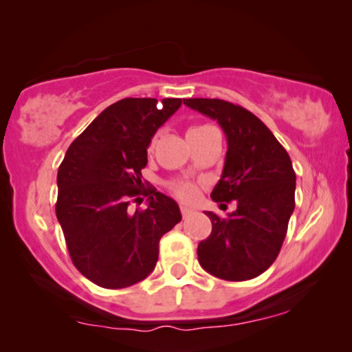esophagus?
<instances>
[{
	"instance_id": "obj_1",
	"label": "esophagus",
	"mask_w": 352,
	"mask_h": 352,
	"mask_svg": "<svg viewBox=\"0 0 352 352\" xmlns=\"http://www.w3.org/2000/svg\"><path fill=\"white\" fill-rule=\"evenodd\" d=\"M180 210H182L183 219H186V217H190L192 214V209H190V207H186V206H182Z\"/></svg>"
}]
</instances>
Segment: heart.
<instances>
[{
    "label": "heart",
    "mask_w": 352,
    "mask_h": 352,
    "mask_svg": "<svg viewBox=\"0 0 352 352\" xmlns=\"http://www.w3.org/2000/svg\"><path fill=\"white\" fill-rule=\"evenodd\" d=\"M206 129H209V126H195V127H191L190 131H188V135H192V133H199L202 131H206ZM155 142H156V138H153L150 146L155 145ZM174 191H175L177 196H180L182 199H185V201L195 199V196L197 192L196 186L192 185V183H178V185H175Z\"/></svg>",
    "instance_id": "obj_1"
}]
</instances>
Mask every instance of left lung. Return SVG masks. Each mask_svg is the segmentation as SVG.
Returning <instances> with one entry per match:
<instances>
[{"mask_svg": "<svg viewBox=\"0 0 352 352\" xmlns=\"http://www.w3.org/2000/svg\"><path fill=\"white\" fill-rule=\"evenodd\" d=\"M183 103L223 129L228 151L210 197L237 204L226 219L207 212L212 232L197 245V260L219 279H254L274 263L295 209L296 177L289 153L245 108L220 98Z\"/></svg>", "mask_w": 352, "mask_h": 352, "instance_id": "obj_1", "label": "left lung"}]
</instances>
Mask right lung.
<instances>
[{
	"mask_svg": "<svg viewBox=\"0 0 352 352\" xmlns=\"http://www.w3.org/2000/svg\"><path fill=\"white\" fill-rule=\"evenodd\" d=\"M180 105L182 98H122L67 150L56 214L73 265L94 284L124 289L145 279L156 266L161 237L182 220L177 202L150 188L146 209L127 210L129 199L142 192L153 135Z\"/></svg>",
	"mask_w": 352,
	"mask_h": 352,
	"instance_id": "obj_1",
	"label": "right lung"
}]
</instances>
